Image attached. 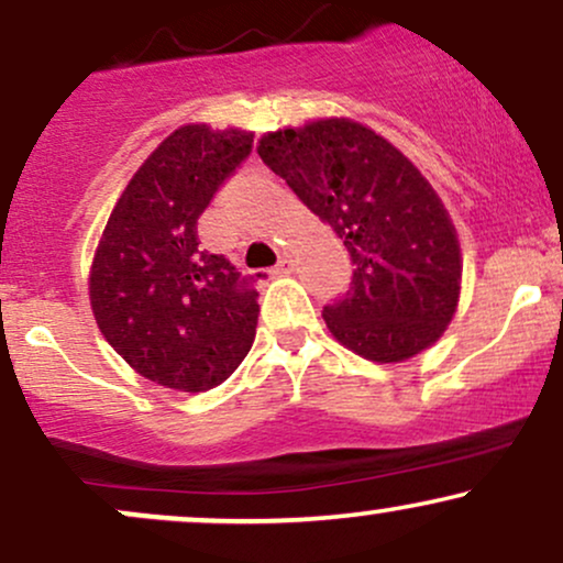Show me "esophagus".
Wrapping results in <instances>:
<instances>
[{
	"instance_id": "34e87169",
	"label": "esophagus",
	"mask_w": 563,
	"mask_h": 563,
	"mask_svg": "<svg viewBox=\"0 0 563 563\" xmlns=\"http://www.w3.org/2000/svg\"><path fill=\"white\" fill-rule=\"evenodd\" d=\"M290 273H294V262H290L288 256H283V260L273 267V275H290Z\"/></svg>"
}]
</instances>
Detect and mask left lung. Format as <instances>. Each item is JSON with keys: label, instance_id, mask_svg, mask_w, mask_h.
I'll return each mask as SVG.
<instances>
[{"label": "left lung", "instance_id": "1", "mask_svg": "<svg viewBox=\"0 0 563 563\" xmlns=\"http://www.w3.org/2000/svg\"><path fill=\"white\" fill-rule=\"evenodd\" d=\"M256 151L352 256L349 290L322 309L328 331L373 363H402L434 344L455 314L463 260L423 174L349 119L269 132Z\"/></svg>", "mask_w": 563, "mask_h": 563}]
</instances>
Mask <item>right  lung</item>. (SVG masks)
<instances>
[{"instance_id":"add662e5","label":"right lung","mask_w":563,"mask_h":563,"mask_svg":"<svg viewBox=\"0 0 563 563\" xmlns=\"http://www.w3.org/2000/svg\"><path fill=\"white\" fill-rule=\"evenodd\" d=\"M251 145L254 134L241 129L179 126L129 179L97 245L89 273L97 328L140 376L166 389H214L254 344V277L198 241L200 214Z\"/></svg>"}]
</instances>
